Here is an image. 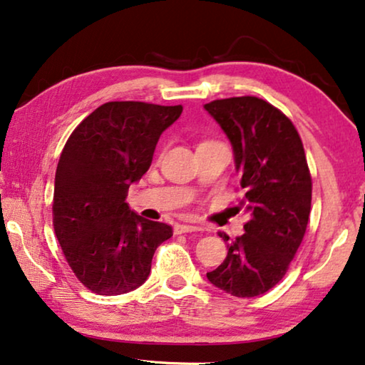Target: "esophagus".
Wrapping results in <instances>:
<instances>
[{"label": "esophagus", "mask_w": 365, "mask_h": 365, "mask_svg": "<svg viewBox=\"0 0 365 365\" xmlns=\"http://www.w3.org/2000/svg\"><path fill=\"white\" fill-rule=\"evenodd\" d=\"M195 230H200L198 227H195V225H190V224H175L173 225V232L177 235L178 234H187V232H195Z\"/></svg>", "instance_id": "esophagus-1"}]
</instances>
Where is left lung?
Listing matches in <instances>:
<instances>
[{
  "label": "left lung",
  "instance_id": "8db88e82",
  "mask_svg": "<svg viewBox=\"0 0 365 365\" xmlns=\"http://www.w3.org/2000/svg\"><path fill=\"white\" fill-rule=\"evenodd\" d=\"M205 110L232 144L250 214L245 234L227 242V257L206 274L212 286L235 297H255L274 287L289 268L307 229L312 178L292 121L258 97L214 101Z\"/></svg>",
  "mask_w": 365,
  "mask_h": 365
}]
</instances>
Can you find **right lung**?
I'll use <instances>...</instances> for the list:
<instances>
[{
	"label": "right lung",
	"instance_id": "1",
	"mask_svg": "<svg viewBox=\"0 0 365 365\" xmlns=\"http://www.w3.org/2000/svg\"><path fill=\"white\" fill-rule=\"evenodd\" d=\"M182 110L107 102L65 144L55 175V234L73 273L99 296L140 287L151 273L155 248L172 237L170 225L138 216L125 198Z\"/></svg>",
	"mask_w": 365,
	"mask_h": 365
}]
</instances>
